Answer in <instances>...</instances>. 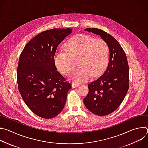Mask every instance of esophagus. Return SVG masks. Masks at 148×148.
Here are the masks:
<instances>
[{"label":"esophagus","instance_id":"obj_1","mask_svg":"<svg viewBox=\"0 0 148 148\" xmlns=\"http://www.w3.org/2000/svg\"><path fill=\"white\" fill-rule=\"evenodd\" d=\"M79 84H75V83H73L72 84V87L73 88H76V87H79Z\"/></svg>","mask_w":148,"mask_h":148}]
</instances>
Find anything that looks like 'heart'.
Returning <instances> with one entry per match:
<instances>
[{
	"mask_svg": "<svg viewBox=\"0 0 148 148\" xmlns=\"http://www.w3.org/2000/svg\"><path fill=\"white\" fill-rule=\"evenodd\" d=\"M66 52L57 51L54 56L57 69L69 75L75 67L74 60L79 66L70 76L75 82H83L91 75L97 77L106 70L110 58V50L106 41L90 36L78 34L69 39L64 46Z\"/></svg>",
	"mask_w": 148,
	"mask_h": 148,
	"instance_id": "obj_1",
	"label": "heart"
}]
</instances>
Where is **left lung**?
<instances>
[{
    "instance_id": "obj_1",
    "label": "left lung",
    "mask_w": 148,
    "mask_h": 148,
    "mask_svg": "<svg viewBox=\"0 0 148 148\" xmlns=\"http://www.w3.org/2000/svg\"><path fill=\"white\" fill-rule=\"evenodd\" d=\"M85 30L100 36L106 41L110 50V61L103 74L88 85L89 91L84 103L92 113L107 115L119 107L129 89L127 58L118 41L110 34L95 28Z\"/></svg>"
}]
</instances>
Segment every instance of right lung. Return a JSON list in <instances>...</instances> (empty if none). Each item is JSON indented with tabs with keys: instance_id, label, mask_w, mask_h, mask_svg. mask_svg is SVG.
I'll return each instance as SVG.
<instances>
[{
	"instance_id": "1",
	"label": "right lung",
	"mask_w": 148,
	"mask_h": 148,
	"mask_svg": "<svg viewBox=\"0 0 148 148\" xmlns=\"http://www.w3.org/2000/svg\"><path fill=\"white\" fill-rule=\"evenodd\" d=\"M72 29L41 32L24 47L17 69V86L24 102L37 116L50 119L64 108L71 84L58 71L54 56Z\"/></svg>"
}]
</instances>
